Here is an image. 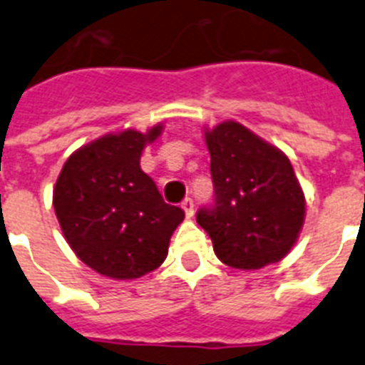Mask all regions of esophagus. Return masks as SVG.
Returning a JSON list of instances; mask_svg holds the SVG:
<instances>
[{
    "mask_svg": "<svg viewBox=\"0 0 365 365\" xmlns=\"http://www.w3.org/2000/svg\"><path fill=\"white\" fill-rule=\"evenodd\" d=\"M182 208H183V212H185V215H187V217L191 219L192 213H195V204H192L191 198H185V200H183Z\"/></svg>",
    "mask_w": 365,
    "mask_h": 365,
    "instance_id": "34e87169",
    "label": "esophagus"
}]
</instances>
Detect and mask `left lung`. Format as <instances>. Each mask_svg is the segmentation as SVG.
<instances>
[{"label":"left lung","instance_id":"obj_1","mask_svg":"<svg viewBox=\"0 0 365 365\" xmlns=\"http://www.w3.org/2000/svg\"><path fill=\"white\" fill-rule=\"evenodd\" d=\"M213 206L197 223L223 264L260 269L285 259L306 219V197L289 157L238 121L204 129Z\"/></svg>","mask_w":365,"mask_h":365}]
</instances>
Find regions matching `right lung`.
Returning <instances> with one entry per match:
<instances>
[{"mask_svg": "<svg viewBox=\"0 0 365 365\" xmlns=\"http://www.w3.org/2000/svg\"><path fill=\"white\" fill-rule=\"evenodd\" d=\"M161 131L157 123L146 133L101 136L71 153L56 182L52 202L67 244L110 279H136L159 268L185 217L140 168L144 148Z\"/></svg>", "mask_w": 365, "mask_h": 365, "instance_id": "right-lung-1", "label": "right lung"}]
</instances>
